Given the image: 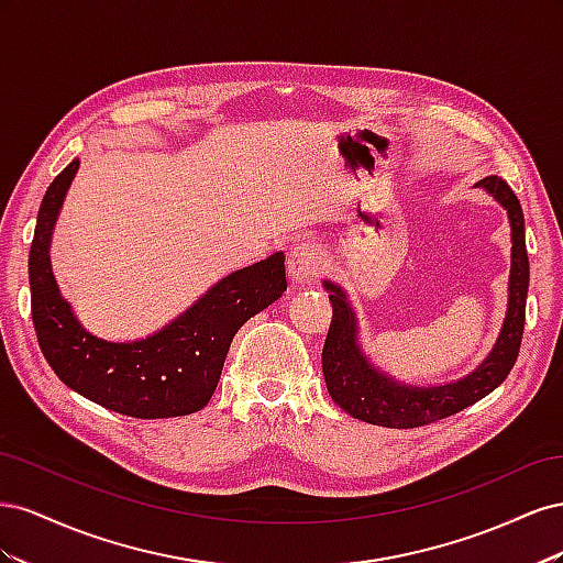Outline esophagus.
Wrapping results in <instances>:
<instances>
[{
  "label": "esophagus",
  "instance_id": "34e87169",
  "mask_svg": "<svg viewBox=\"0 0 563 563\" xmlns=\"http://www.w3.org/2000/svg\"><path fill=\"white\" fill-rule=\"evenodd\" d=\"M321 265H323L321 251L312 242H298L291 249V253H288V277H291V282L298 286H305L312 279H317Z\"/></svg>",
  "mask_w": 563,
  "mask_h": 563
}]
</instances>
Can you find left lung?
<instances>
[{"mask_svg":"<svg viewBox=\"0 0 563 563\" xmlns=\"http://www.w3.org/2000/svg\"><path fill=\"white\" fill-rule=\"evenodd\" d=\"M507 209L512 228V269H509V300L503 331L496 347L479 368L457 383L437 387H416L397 383L373 366L356 340V317L343 288L323 282L331 294L333 319L321 350V368L331 399L356 420L383 428H420L449 418L490 395L512 371L523 335L526 296H528V253L523 234V213L517 195L503 178L486 176L476 183Z\"/></svg>","mask_w":563,"mask_h":563,"instance_id":"8db88e82","label":"left lung"}]
</instances>
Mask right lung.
<instances>
[{
    "instance_id": "add662e5",
    "label": "right lung",
    "mask_w": 563,
    "mask_h": 563,
    "mask_svg": "<svg viewBox=\"0 0 563 563\" xmlns=\"http://www.w3.org/2000/svg\"><path fill=\"white\" fill-rule=\"evenodd\" d=\"M79 159L67 164L42 199L30 246L32 323L56 376L93 404L131 418H176L213 397L234 333L286 291L284 253L236 269L190 310L133 343H108L81 327L51 272V232Z\"/></svg>"
}]
</instances>
